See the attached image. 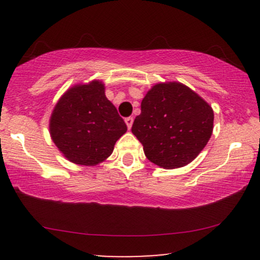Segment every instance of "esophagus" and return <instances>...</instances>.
<instances>
[{"label":"esophagus","mask_w":260,"mask_h":260,"mask_svg":"<svg viewBox=\"0 0 260 260\" xmlns=\"http://www.w3.org/2000/svg\"><path fill=\"white\" fill-rule=\"evenodd\" d=\"M124 122H126L128 129H131V127H132V124H133V117H126L124 118Z\"/></svg>","instance_id":"esophagus-1"}]
</instances>
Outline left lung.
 <instances>
[{
  "label": "left lung",
  "mask_w": 260,
  "mask_h": 260,
  "mask_svg": "<svg viewBox=\"0 0 260 260\" xmlns=\"http://www.w3.org/2000/svg\"><path fill=\"white\" fill-rule=\"evenodd\" d=\"M132 133L145 156L164 169L194 160L213 133L214 112L199 95L181 83L156 84L142 100Z\"/></svg>",
  "instance_id": "8db88e82"
}]
</instances>
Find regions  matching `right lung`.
<instances>
[{"label": "right lung", "instance_id": "right-lung-1", "mask_svg": "<svg viewBox=\"0 0 260 260\" xmlns=\"http://www.w3.org/2000/svg\"><path fill=\"white\" fill-rule=\"evenodd\" d=\"M127 126L105 96L99 80L76 85L64 92L53 109L50 133L68 160L94 166L109 157Z\"/></svg>", "mask_w": 260, "mask_h": 260}]
</instances>
